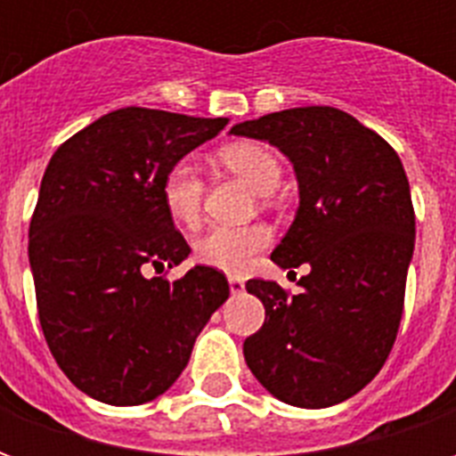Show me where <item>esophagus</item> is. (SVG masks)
<instances>
[{"instance_id": "esophagus-1", "label": "esophagus", "mask_w": 456, "mask_h": 456, "mask_svg": "<svg viewBox=\"0 0 456 456\" xmlns=\"http://www.w3.org/2000/svg\"><path fill=\"white\" fill-rule=\"evenodd\" d=\"M229 288H232V293H234V296H239V293H244V278L229 276Z\"/></svg>"}]
</instances>
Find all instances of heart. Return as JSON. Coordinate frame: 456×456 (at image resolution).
<instances>
[{
    "label": "heart",
    "instance_id": "1",
    "mask_svg": "<svg viewBox=\"0 0 456 456\" xmlns=\"http://www.w3.org/2000/svg\"><path fill=\"white\" fill-rule=\"evenodd\" d=\"M217 163L251 185L258 195L273 192L283 175V166L276 153L251 141H237V143L222 146L217 151ZM202 192H205L202 180L195 166L188 160L173 163L160 183L163 208L170 219L183 227H195L200 222ZM268 241H271V232L264 224H241V227L217 224V227H209L195 241V256L200 264L224 271V273H244L258 251L268 247Z\"/></svg>",
    "mask_w": 456,
    "mask_h": 456
}]
</instances>
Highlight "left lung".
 I'll return each instance as SVG.
<instances>
[{
    "mask_svg": "<svg viewBox=\"0 0 456 456\" xmlns=\"http://www.w3.org/2000/svg\"><path fill=\"white\" fill-rule=\"evenodd\" d=\"M229 134L268 141L293 163L300 205L271 261L310 266L297 296L248 281L266 320L247 337L244 359L278 401L337 405L381 371L401 325L415 247L403 163L376 131L335 107L283 110Z\"/></svg>",
    "mask_w": 456,
    "mask_h": 456,
    "instance_id": "8db88e82",
    "label": "left lung"
}]
</instances>
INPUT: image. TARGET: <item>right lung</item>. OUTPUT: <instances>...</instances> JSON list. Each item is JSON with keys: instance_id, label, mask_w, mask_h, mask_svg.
Returning <instances> with one entry per match:
<instances>
[{"instance_id": "add662e5", "label": "right lung", "mask_w": 456, "mask_h": 456, "mask_svg": "<svg viewBox=\"0 0 456 456\" xmlns=\"http://www.w3.org/2000/svg\"><path fill=\"white\" fill-rule=\"evenodd\" d=\"M224 126L124 107L70 136L45 168L28 227L38 320L58 366L94 401L141 405L168 391L229 297L212 266L173 283L146 278L190 254L160 200L166 170Z\"/></svg>"}]
</instances>
